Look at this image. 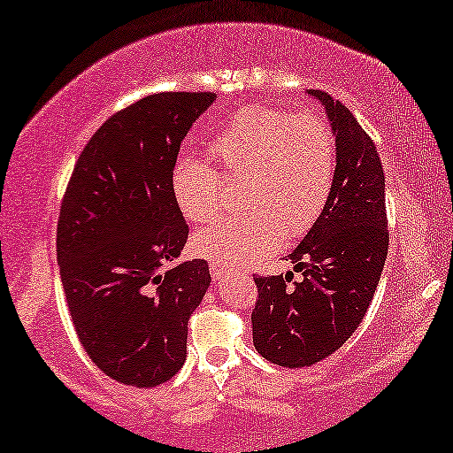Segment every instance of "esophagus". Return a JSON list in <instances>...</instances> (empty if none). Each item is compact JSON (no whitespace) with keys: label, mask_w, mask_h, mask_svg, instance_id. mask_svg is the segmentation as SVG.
<instances>
[{"label":"esophagus","mask_w":453,"mask_h":453,"mask_svg":"<svg viewBox=\"0 0 453 453\" xmlns=\"http://www.w3.org/2000/svg\"><path fill=\"white\" fill-rule=\"evenodd\" d=\"M225 271H226V269H225V266H222V265H217V263L211 265V275H212L214 280L225 275Z\"/></svg>","instance_id":"obj_1"}]
</instances>
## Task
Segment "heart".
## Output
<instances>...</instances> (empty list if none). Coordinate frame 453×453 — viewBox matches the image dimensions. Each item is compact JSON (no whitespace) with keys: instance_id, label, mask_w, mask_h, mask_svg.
<instances>
[{"instance_id":"heart-1","label":"heart","mask_w":453,"mask_h":453,"mask_svg":"<svg viewBox=\"0 0 453 453\" xmlns=\"http://www.w3.org/2000/svg\"><path fill=\"white\" fill-rule=\"evenodd\" d=\"M209 161L176 160L170 187L190 222L217 217L222 182H242L241 217L212 222L192 239L195 253L222 266L263 261L288 239L305 236L329 204L337 173V140L315 114L253 106L236 112L206 148Z\"/></svg>"}]
</instances>
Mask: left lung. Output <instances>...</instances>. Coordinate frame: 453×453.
<instances>
[{"label": "left lung", "instance_id": "1", "mask_svg": "<svg viewBox=\"0 0 453 453\" xmlns=\"http://www.w3.org/2000/svg\"><path fill=\"white\" fill-rule=\"evenodd\" d=\"M323 104L337 140V173L329 204L287 258L301 273L255 277L253 343L280 367H309L329 357L365 317L389 249L385 176L373 140L327 92Z\"/></svg>", "mask_w": 453, "mask_h": 453}]
</instances>
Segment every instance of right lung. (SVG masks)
I'll return each mask as SVG.
<instances>
[{
    "instance_id": "add662e5",
    "label": "right lung",
    "mask_w": 453,
    "mask_h": 453,
    "mask_svg": "<svg viewBox=\"0 0 453 453\" xmlns=\"http://www.w3.org/2000/svg\"><path fill=\"white\" fill-rule=\"evenodd\" d=\"M214 92H160L104 122L78 157L58 217L73 329L102 373L157 388L187 359L209 263L173 265L188 225L170 187L178 150Z\"/></svg>"
}]
</instances>
